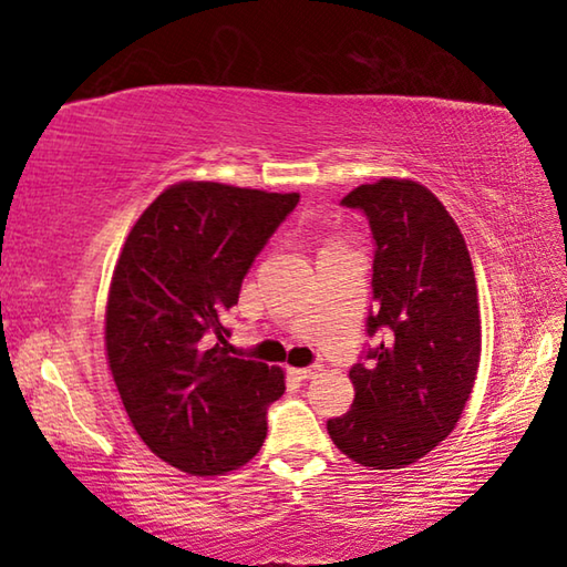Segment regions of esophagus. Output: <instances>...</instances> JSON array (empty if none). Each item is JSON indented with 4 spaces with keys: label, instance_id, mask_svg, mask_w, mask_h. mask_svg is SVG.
Wrapping results in <instances>:
<instances>
[{
    "label": "esophagus",
    "instance_id": "esophagus-1",
    "mask_svg": "<svg viewBox=\"0 0 567 567\" xmlns=\"http://www.w3.org/2000/svg\"><path fill=\"white\" fill-rule=\"evenodd\" d=\"M297 378L300 380H312L315 375H318L320 372V364H310V368H297V370H292Z\"/></svg>",
    "mask_w": 567,
    "mask_h": 567
}]
</instances>
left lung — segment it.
Masks as SVG:
<instances>
[{"label":"left lung","instance_id":"left-lung-1","mask_svg":"<svg viewBox=\"0 0 567 567\" xmlns=\"http://www.w3.org/2000/svg\"><path fill=\"white\" fill-rule=\"evenodd\" d=\"M342 207L360 209L372 235L368 344L350 368L352 408L328 420L332 443L354 463H417L453 433L480 364L473 262L443 203L412 179L360 185Z\"/></svg>","mask_w":567,"mask_h":567}]
</instances>
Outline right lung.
<instances>
[{"mask_svg":"<svg viewBox=\"0 0 567 567\" xmlns=\"http://www.w3.org/2000/svg\"><path fill=\"white\" fill-rule=\"evenodd\" d=\"M300 195L179 182L152 203L114 267L107 360L137 435L189 475L257 455L285 375L233 358L225 312Z\"/></svg>","mask_w":567,"mask_h":567,"instance_id":"add662e5","label":"right lung"}]
</instances>
